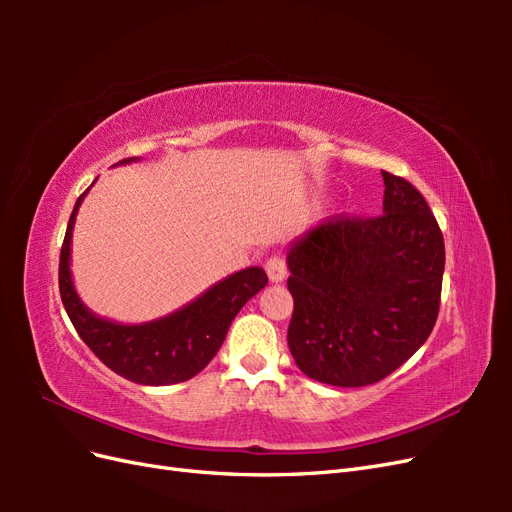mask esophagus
<instances>
[{"mask_svg":"<svg viewBox=\"0 0 512 512\" xmlns=\"http://www.w3.org/2000/svg\"><path fill=\"white\" fill-rule=\"evenodd\" d=\"M265 269H267L269 280H271V282H275V284H277V282H284V280H286V275H288L286 260H284L282 256H271V258L267 260Z\"/></svg>","mask_w":512,"mask_h":512,"instance_id":"34e87169","label":"esophagus"}]
</instances>
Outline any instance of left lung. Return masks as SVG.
<instances>
[{
    "mask_svg": "<svg viewBox=\"0 0 512 512\" xmlns=\"http://www.w3.org/2000/svg\"><path fill=\"white\" fill-rule=\"evenodd\" d=\"M380 218L337 215L290 245L288 348L307 378L367 386L425 344L440 309L444 239L423 194L384 173Z\"/></svg>",
    "mask_w": 512,
    "mask_h": 512,
    "instance_id": "left-lung-1",
    "label": "left lung"
}]
</instances>
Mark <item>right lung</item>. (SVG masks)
Listing matches in <instances>:
<instances>
[{
  "mask_svg": "<svg viewBox=\"0 0 512 512\" xmlns=\"http://www.w3.org/2000/svg\"><path fill=\"white\" fill-rule=\"evenodd\" d=\"M134 160L138 158L119 164ZM87 192L76 200L59 256V294L76 333L108 369L136 384L166 386L194 378L218 354L239 309L267 286V273L260 267L232 273L192 303L151 322L119 324L100 318L83 305L70 273L72 228Z\"/></svg>",
  "mask_w": 512,
  "mask_h": 512,
  "instance_id": "right-lung-1",
  "label": "right lung"
}]
</instances>
